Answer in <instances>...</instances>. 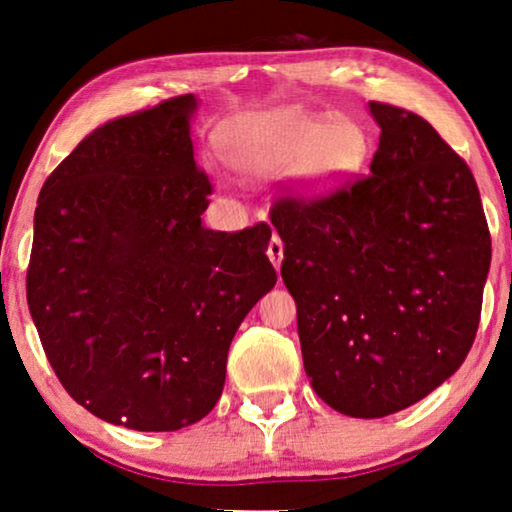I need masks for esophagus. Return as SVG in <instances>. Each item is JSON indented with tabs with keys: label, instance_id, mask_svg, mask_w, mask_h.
<instances>
[{
	"label": "esophagus",
	"instance_id": "1",
	"mask_svg": "<svg viewBox=\"0 0 512 512\" xmlns=\"http://www.w3.org/2000/svg\"><path fill=\"white\" fill-rule=\"evenodd\" d=\"M268 258L272 261V265H275V268H279V265H282V258H284V242L279 240L277 235L272 237L270 244H268Z\"/></svg>",
	"mask_w": 512,
	"mask_h": 512
}]
</instances>
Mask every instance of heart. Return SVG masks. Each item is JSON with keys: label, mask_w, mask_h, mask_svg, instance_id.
Segmentation results:
<instances>
[{"label": "heart", "mask_w": 512, "mask_h": 512, "mask_svg": "<svg viewBox=\"0 0 512 512\" xmlns=\"http://www.w3.org/2000/svg\"><path fill=\"white\" fill-rule=\"evenodd\" d=\"M228 163L254 179L293 174L298 191L326 198L366 172L373 139L354 118L277 109L228 125L221 139Z\"/></svg>", "instance_id": "heart-1"}]
</instances>
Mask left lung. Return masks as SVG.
Masks as SVG:
<instances>
[{"label":"left lung","instance_id":"left-lung-1","mask_svg":"<svg viewBox=\"0 0 512 512\" xmlns=\"http://www.w3.org/2000/svg\"><path fill=\"white\" fill-rule=\"evenodd\" d=\"M368 107L382 130L368 177L270 212L305 373L321 401L359 419L410 408L457 373L492 261L464 160L422 116Z\"/></svg>","mask_w":512,"mask_h":512}]
</instances>
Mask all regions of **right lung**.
<instances>
[{
    "mask_svg": "<svg viewBox=\"0 0 512 512\" xmlns=\"http://www.w3.org/2000/svg\"><path fill=\"white\" fill-rule=\"evenodd\" d=\"M198 97L90 132L46 179L34 212L27 305L76 403L109 424L179 431L219 401L228 349L277 282L268 223L202 226L193 158Z\"/></svg>",
    "mask_w": 512,
    "mask_h": 512,
    "instance_id": "1",
    "label": "right lung"
}]
</instances>
